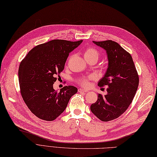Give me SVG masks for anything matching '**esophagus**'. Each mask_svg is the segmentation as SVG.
<instances>
[{
	"label": "esophagus",
	"mask_w": 157,
	"mask_h": 157,
	"mask_svg": "<svg viewBox=\"0 0 157 157\" xmlns=\"http://www.w3.org/2000/svg\"><path fill=\"white\" fill-rule=\"evenodd\" d=\"M78 92H88V90H86L82 89V88H79L78 90Z\"/></svg>",
	"instance_id": "obj_1"
}]
</instances>
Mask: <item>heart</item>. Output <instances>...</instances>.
<instances>
[{
  "label": "heart",
  "instance_id": "heart-1",
  "mask_svg": "<svg viewBox=\"0 0 157 157\" xmlns=\"http://www.w3.org/2000/svg\"><path fill=\"white\" fill-rule=\"evenodd\" d=\"M99 56H100V54L98 50H97L96 48H92V47H89L87 48L84 52V58L86 59L87 61H89L92 59H96L98 60L99 58ZM94 80V77L92 75L88 76L86 77H83L80 78L78 80V83L83 87L88 88L90 86V83L92 80Z\"/></svg>",
  "mask_w": 157,
  "mask_h": 157
}]
</instances>
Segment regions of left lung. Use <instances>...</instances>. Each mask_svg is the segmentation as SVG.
<instances>
[{
	"label": "left lung",
	"mask_w": 157,
	"mask_h": 157,
	"mask_svg": "<svg viewBox=\"0 0 157 157\" xmlns=\"http://www.w3.org/2000/svg\"><path fill=\"white\" fill-rule=\"evenodd\" d=\"M93 42L107 52L108 68L98 86L108 88L105 96L98 94L90 110L99 120L108 122L119 117L132 102L139 85V75L130 54L117 42L111 40Z\"/></svg>",
	"instance_id": "1"
}]
</instances>
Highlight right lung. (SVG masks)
<instances>
[{
    "label": "right lung",
    "instance_id": "right-lung-1",
    "mask_svg": "<svg viewBox=\"0 0 157 157\" xmlns=\"http://www.w3.org/2000/svg\"><path fill=\"white\" fill-rule=\"evenodd\" d=\"M82 42L52 40L35 46L21 61L18 71L20 92L28 108L38 118L55 120L77 92L73 86L56 92L53 85L64 69L69 53Z\"/></svg>",
    "mask_w": 157,
    "mask_h": 157
}]
</instances>
